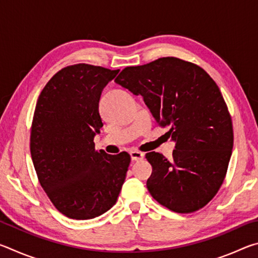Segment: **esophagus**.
Segmentation results:
<instances>
[{
	"mask_svg": "<svg viewBox=\"0 0 258 258\" xmlns=\"http://www.w3.org/2000/svg\"><path fill=\"white\" fill-rule=\"evenodd\" d=\"M131 155V159H132L133 161H138V160H141L145 158V154L143 152H140V151H131L130 152Z\"/></svg>",
	"mask_w": 258,
	"mask_h": 258,
	"instance_id": "obj_1",
	"label": "esophagus"
}]
</instances>
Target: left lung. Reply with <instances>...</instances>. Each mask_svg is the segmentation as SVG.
I'll return each mask as SVG.
<instances>
[{"label": "left lung", "mask_w": 258, "mask_h": 258, "mask_svg": "<svg viewBox=\"0 0 258 258\" xmlns=\"http://www.w3.org/2000/svg\"><path fill=\"white\" fill-rule=\"evenodd\" d=\"M115 82L147 107L175 142L173 159L148 152L150 195L176 213H192L214 198L224 181L233 148L231 116L216 83L203 68L167 56L126 67Z\"/></svg>", "instance_id": "1"}]
</instances>
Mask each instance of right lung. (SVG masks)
<instances>
[{
    "instance_id": "1",
    "label": "right lung",
    "mask_w": 258,
    "mask_h": 258,
    "mask_svg": "<svg viewBox=\"0 0 258 258\" xmlns=\"http://www.w3.org/2000/svg\"><path fill=\"white\" fill-rule=\"evenodd\" d=\"M119 71L78 63L61 69L38 97L30 155L38 181L60 213L90 220L116 204L131 163L127 152L95 151L101 93Z\"/></svg>"
}]
</instances>
